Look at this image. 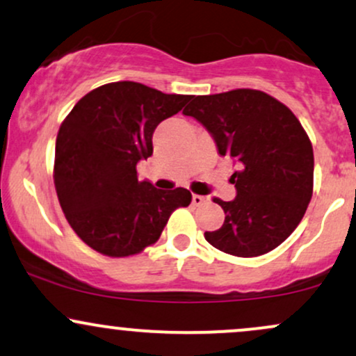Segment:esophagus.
<instances>
[{"label":"esophagus","instance_id":"esophagus-1","mask_svg":"<svg viewBox=\"0 0 356 356\" xmlns=\"http://www.w3.org/2000/svg\"><path fill=\"white\" fill-rule=\"evenodd\" d=\"M207 199L204 197V195H199V194H192V204L194 206H202V204H206Z\"/></svg>","mask_w":356,"mask_h":356}]
</instances>
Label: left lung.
I'll use <instances>...</instances> for the list:
<instances>
[{"label": "left lung", "instance_id": "8db88e82", "mask_svg": "<svg viewBox=\"0 0 356 356\" xmlns=\"http://www.w3.org/2000/svg\"><path fill=\"white\" fill-rule=\"evenodd\" d=\"M184 115L214 138L220 155L239 162L231 175L236 199L214 197L226 219L204 238L239 257L266 254L289 238L313 195V147L295 113L261 90L192 95Z\"/></svg>", "mask_w": 356, "mask_h": 356}]
</instances>
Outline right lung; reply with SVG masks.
Returning <instances> with one entry per match:
<instances>
[{"instance_id": "obj_1", "label": "right lung", "mask_w": 356, "mask_h": 356, "mask_svg": "<svg viewBox=\"0 0 356 356\" xmlns=\"http://www.w3.org/2000/svg\"><path fill=\"white\" fill-rule=\"evenodd\" d=\"M189 99L137 81H113L88 92L60 125L56 195L72 229L100 254H138L161 238L177 207L191 204L184 187L165 192L137 177L138 161L154 152L155 127Z\"/></svg>"}]
</instances>
